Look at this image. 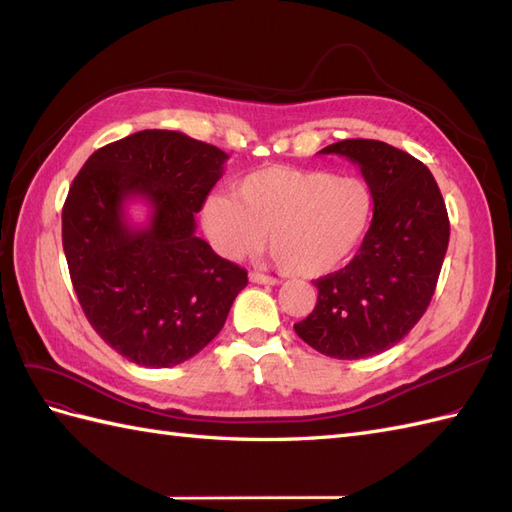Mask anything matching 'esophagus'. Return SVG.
I'll return each mask as SVG.
<instances>
[{"label": "esophagus", "mask_w": 512, "mask_h": 512, "mask_svg": "<svg viewBox=\"0 0 512 512\" xmlns=\"http://www.w3.org/2000/svg\"><path fill=\"white\" fill-rule=\"evenodd\" d=\"M250 282L262 284V286H275V284H280V280H275V277L265 275V273H258V271H252V273H250Z\"/></svg>", "instance_id": "obj_1"}]
</instances>
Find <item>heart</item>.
<instances>
[{"label": "heart", "instance_id": "heart-1", "mask_svg": "<svg viewBox=\"0 0 512 512\" xmlns=\"http://www.w3.org/2000/svg\"><path fill=\"white\" fill-rule=\"evenodd\" d=\"M200 215L222 256L243 258L265 237L282 271L318 277L344 265L365 241L374 192L361 177L267 166L243 177L230 198H207Z\"/></svg>", "mask_w": 512, "mask_h": 512}]
</instances>
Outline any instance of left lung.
I'll return each mask as SVG.
<instances>
[{"label":"left lung","instance_id":"left-lung-1","mask_svg":"<svg viewBox=\"0 0 512 512\" xmlns=\"http://www.w3.org/2000/svg\"><path fill=\"white\" fill-rule=\"evenodd\" d=\"M320 153L361 168L374 192V220L359 254L314 282L318 303L294 331L333 359H365L393 348L425 314L451 224L436 179L410 153L367 138H348Z\"/></svg>","mask_w":512,"mask_h":512}]
</instances>
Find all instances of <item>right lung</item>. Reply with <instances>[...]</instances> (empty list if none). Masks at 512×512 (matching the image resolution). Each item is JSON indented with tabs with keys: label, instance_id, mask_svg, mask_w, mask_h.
I'll return each mask as SVG.
<instances>
[{
	"label": "right lung",
	"instance_id": "add662e5",
	"mask_svg": "<svg viewBox=\"0 0 512 512\" xmlns=\"http://www.w3.org/2000/svg\"><path fill=\"white\" fill-rule=\"evenodd\" d=\"M226 153L173 130H143L98 151L74 177L61 241L91 327L128 361L173 367L224 327L247 271L196 237L194 215L224 173ZM143 199L148 224L125 207Z\"/></svg>",
	"mask_w": 512,
	"mask_h": 512
}]
</instances>
